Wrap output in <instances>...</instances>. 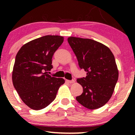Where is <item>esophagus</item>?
<instances>
[{"label":"esophagus","instance_id":"obj_1","mask_svg":"<svg viewBox=\"0 0 135 135\" xmlns=\"http://www.w3.org/2000/svg\"><path fill=\"white\" fill-rule=\"evenodd\" d=\"M66 82L69 83V84H73V83H74L75 80H66Z\"/></svg>","mask_w":135,"mask_h":135}]
</instances>
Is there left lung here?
<instances>
[{
    "instance_id": "left-lung-1",
    "label": "left lung",
    "mask_w": 135,
    "mask_h": 135,
    "mask_svg": "<svg viewBox=\"0 0 135 135\" xmlns=\"http://www.w3.org/2000/svg\"><path fill=\"white\" fill-rule=\"evenodd\" d=\"M68 42L79 67L86 73L85 77L77 79L83 93L76 100L90 109L101 108L109 100L119 77L113 53L106 46L89 38L70 37Z\"/></svg>"
}]
</instances>
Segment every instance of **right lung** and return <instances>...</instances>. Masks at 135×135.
I'll use <instances>...</instances> for the list:
<instances>
[{"instance_id":"obj_1","label":"right lung","mask_w":135,"mask_h":135,"mask_svg":"<svg viewBox=\"0 0 135 135\" xmlns=\"http://www.w3.org/2000/svg\"><path fill=\"white\" fill-rule=\"evenodd\" d=\"M64 38L45 36L27 42L16 55L12 73L13 84L22 101L34 110H40L56 98L62 78L48 74L53 68L52 57Z\"/></svg>"}]
</instances>
